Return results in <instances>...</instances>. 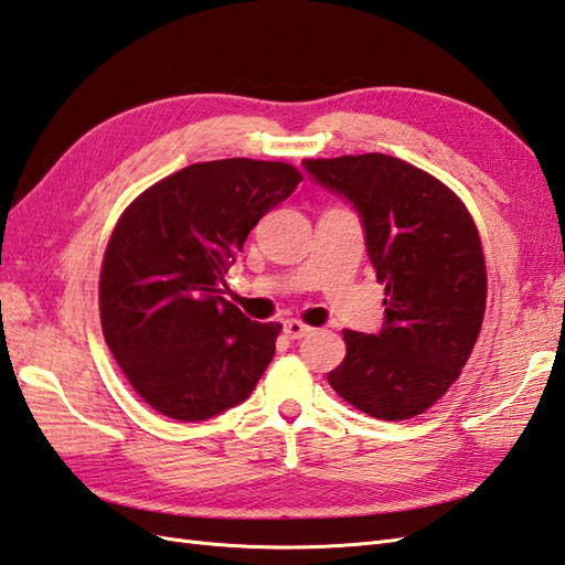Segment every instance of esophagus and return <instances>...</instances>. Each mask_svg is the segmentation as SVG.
Segmentation results:
<instances>
[{
    "label": "esophagus",
    "mask_w": 565,
    "mask_h": 565,
    "mask_svg": "<svg viewBox=\"0 0 565 565\" xmlns=\"http://www.w3.org/2000/svg\"><path fill=\"white\" fill-rule=\"evenodd\" d=\"M284 332H286V337L300 339V337H308L312 330H310L308 324L300 322V320H286V322H284Z\"/></svg>",
    "instance_id": "34e87169"
}]
</instances>
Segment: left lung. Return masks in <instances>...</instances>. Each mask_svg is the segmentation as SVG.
I'll return each instance as SVG.
<instances>
[{
    "mask_svg": "<svg viewBox=\"0 0 565 565\" xmlns=\"http://www.w3.org/2000/svg\"><path fill=\"white\" fill-rule=\"evenodd\" d=\"M306 173L356 209L385 284L377 334L344 330L347 356L327 375L363 414H424L460 377L487 308V265L467 206L440 180L395 156L308 159Z\"/></svg>",
    "mask_w": 565,
    "mask_h": 565,
    "instance_id": "1",
    "label": "left lung"
}]
</instances>
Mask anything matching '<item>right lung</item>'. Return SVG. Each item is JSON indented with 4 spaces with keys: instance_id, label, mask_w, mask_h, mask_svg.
I'll use <instances>...</instances> for the list:
<instances>
[{
    "instance_id": "add662e5",
    "label": "right lung",
    "mask_w": 565,
    "mask_h": 565,
    "mask_svg": "<svg viewBox=\"0 0 565 565\" xmlns=\"http://www.w3.org/2000/svg\"><path fill=\"white\" fill-rule=\"evenodd\" d=\"M300 180L288 163H192L141 192L117 221L100 269L103 337L156 412L206 422L250 397L281 324L228 303L223 274Z\"/></svg>"
}]
</instances>
